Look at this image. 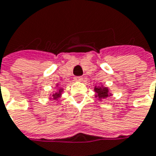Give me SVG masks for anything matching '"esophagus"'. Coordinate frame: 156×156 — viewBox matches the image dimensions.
<instances>
[{
    "label": "esophagus",
    "instance_id": "obj_1",
    "mask_svg": "<svg viewBox=\"0 0 156 156\" xmlns=\"http://www.w3.org/2000/svg\"><path fill=\"white\" fill-rule=\"evenodd\" d=\"M74 80H75V81H78V82H80V81H82V80H83V77H81V76L74 77Z\"/></svg>",
    "mask_w": 156,
    "mask_h": 156
}]
</instances>
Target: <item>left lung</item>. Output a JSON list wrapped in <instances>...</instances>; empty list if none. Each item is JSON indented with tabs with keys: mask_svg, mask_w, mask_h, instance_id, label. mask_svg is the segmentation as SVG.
Instances as JSON below:
<instances>
[{
	"mask_svg": "<svg viewBox=\"0 0 156 156\" xmlns=\"http://www.w3.org/2000/svg\"><path fill=\"white\" fill-rule=\"evenodd\" d=\"M94 90L96 91V97H98L99 98H105L109 96V90L108 89L105 87H95Z\"/></svg>",
	"mask_w": 156,
	"mask_h": 156,
	"instance_id": "left-lung-1",
	"label": "left lung"
}]
</instances>
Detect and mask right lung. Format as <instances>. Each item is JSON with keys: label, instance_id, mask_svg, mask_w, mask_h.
Segmentation results:
<instances>
[{"label": "right lung", "instance_id": "1", "mask_svg": "<svg viewBox=\"0 0 156 156\" xmlns=\"http://www.w3.org/2000/svg\"><path fill=\"white\" fill-rule=\"evenodd\" d=\"M61 91L62 90H58V92H56V93H54V94L52 95V98H53V99H57L60 95H61Z\"/></svg>", "mask_w": 156, "mask_h": 156}]
</instances>
